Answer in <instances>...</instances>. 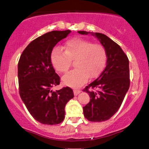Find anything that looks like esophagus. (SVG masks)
<instances>
[{"instance_id":"esophagus-1","label":"esophagus","mask_w":149,"mask_h":149,"mask_svg":"<svg viewBox=\"0 0 149 149\" xmlns=\"http://www.w3.org/2000/svg\"><path fill=\"white\" fill-rule=\"evenodd\" d=\"M81 92L80 90H79V89L78 88H74L73 89V93H74V95H78L79 93H80Z\"/></svg>"}]
</instances>
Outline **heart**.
Listing matches in <instances>:
<instances>
[{
    "label": "heart",
    "instance_id": "b5f03b06",
    "mask_svg": "<svg viewBox=\"0 0 149 149\" xmlns=\"http://www.w3.org/2000/svg\"><path fill=\"white\" fill-rule=\"evenodd\" d=\"M65 51L55 47L51 53L52 64L59 73H65L74 61L76 69L63 76V82L71 87H79L84 84L89 76L96 77L102 70L106 60L104 47L99 43L81 38L70 39L65 43Z\"/></svg>",
    "mask_w": 149,
    "mask_h": 149
}]
</instances>
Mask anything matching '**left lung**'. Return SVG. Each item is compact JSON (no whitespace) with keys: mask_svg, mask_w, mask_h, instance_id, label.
I'll list each match as a JSON object with an SVG mask.
<instances>
[{"mask_svg":"<svg viewBox=\"0 0 149 149\" xmlns=\"http://www.w3.org/2000/svg\"><path fill=\"white\" fill-rule=\"evenodd\" d=\"M78 33L96 37L106 49L107 62L104 70L83 89L91 98L88 104L83 107L85 118L91 122L105 121L118 110L130 88L129 59L121 47L106 35L86 31Z\"/></svg>","mask_w":149,"mask_h":149,"instance_id":"obj_1","label":"left lung"}]
</instances>
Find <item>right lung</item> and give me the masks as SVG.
I'll use <instances>...</instances> for the list:
<instances>
[{"label":"right lung","instance_id":"1","mask_svg":"<svg viewBox=\"0 0 149 149\" xmlns=\"http://www.w3.org/2000/svg\"><path fill=\"white\" fill-rule=\"evenodd\" d=\"M70 33V30H67L45 33L31 41L19 58V95L32 116L42 124L61 123L65 118L67 103L74 97L73 90L68 86L52 90L60 84V77L51 62L52 51Z\"/></svg>","mask_w":149,"mask_h":149}]
</instances>
